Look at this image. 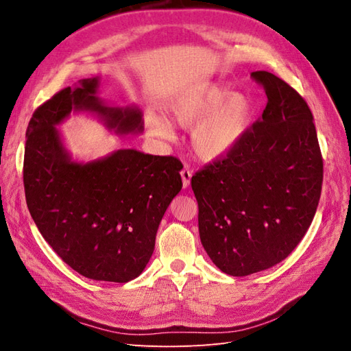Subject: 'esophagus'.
<instances>
[{"label":"esophagus","instance_id":"34e87169","mask_svg":"<svg viewBox=\"0 0 351 351\" xmlns=\"http://www.w3.org/2000/svg\"><path fill=\"white\" fill-rule=\"evenodd\" d=\"M182 180H183V187L187 189L190 186V180H192V171H190L189 167H184L182 169Z\"/></svg>","mask_w":351,"mask_h":351}]
</instances>
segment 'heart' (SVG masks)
Listing matches in <instances>:
<instances>
[{"mask_svg": "<svg viewBox=\"0 0 351 351\" xmlns=\"http://www.w3.org/2000/svg\"><path fill=\"white\" fill-rule=\"evenodd\" d=\"M254 115V105L246 93H232L219 83H206L180 93L167 105L165 117L149 114L147 130L164 141L174 137L173 124L192 128L190 145L204 161L226 158L246 137Z\"/></svg>", "mask_w": 351, "mask_h": 351, "instance_id": "obj_1", "label": "heart"}]
</instances>
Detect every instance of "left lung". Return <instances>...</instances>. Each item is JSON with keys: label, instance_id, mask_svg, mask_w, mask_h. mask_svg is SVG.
I'll list each match as a JSON object with an SVG mask.
<instances>
[{"label": "left lung", "instance_id": "8db88e82", "mask_svg": "<svg viewBox=\"0 0 351 351\" xmlns=\"http://www.w3.org/2000/svg\"><path fill=\"white\" fill-rule=\"evenodd\" d=\"M268 104L241 143L192 177L202 246L232 277L268 269L295 249L319 204L324 162L313 115L290 84L253 71Z\"/></svg>", "mask_w": 351, "mask_h": 351}]
</instances>
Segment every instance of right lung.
Segmentation results:
<instances>
[{
  "mask_svg": "<svg viewBox=\"0 0 351 351\" xmlns=\"http://www.w3.org/2000/svg\"><path fill=\"white\" fill-rule=\"evenodd\" d=\"M99 79L56 93L27 125L23 183L42 237L70 268L97 281L127 282L143 272L167 208L182 190L174 156L119 149L90 162L73 161L57 125L70 112L97 115L117 134L143 132L137 107H108Z\"/></svg>",
  "mask_w": 351,
  "mask_h": 351,
  "instance_id": "right-lung-1",
  "label": "right lung"
}]
</instances>
